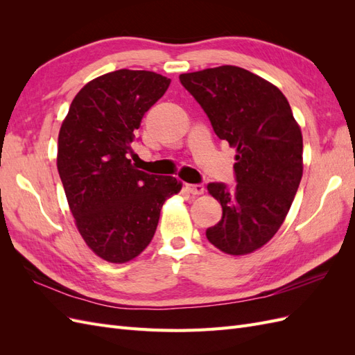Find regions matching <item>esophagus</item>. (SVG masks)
<instances>
[{"label":"esophagus","instance_id":"obj_1","mask_svg":"<svg viewBox=\"0 0 355 355\" xmlns=\"http://www.w3.org/2000/svg\"><path fill=\"white\" fill-rule=\"evenodd\" d=\"M185 189L192 196H201L206 191V188L201 184H185Z\"/></svg>","mask_w":355,"mask_h":355}]
</instances>
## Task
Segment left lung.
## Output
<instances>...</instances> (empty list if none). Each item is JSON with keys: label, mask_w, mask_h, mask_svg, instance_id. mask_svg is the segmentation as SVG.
I'll return each mask as SVG.
<instances>
[{"label": "left lung", "mask_w": 355, "mask_h": 355, "mask_svg": "<svg viewBox=\"0 0 355 355\" xmlns=\"http://www.w3.org/2000/svg\"><path fill=\"white\" fill-rule=\"evenodd\" d=\"M179 80L237 151V185L207 187L222 219L206 237L223 253L249 254L274 237L292 206L304 171L302 132L280 89L250 71L223 65Z\"/></svg>", "instance_id": "8db88e82"}]
</instances>
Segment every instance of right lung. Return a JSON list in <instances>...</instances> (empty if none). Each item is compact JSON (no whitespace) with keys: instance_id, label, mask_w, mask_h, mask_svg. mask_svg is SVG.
I'll return each mask as SVG.
<instances>
[{"instance_id":"1","label":"right lung","mask_w":355,"mask_h":355,"mask_svg":"<svg viewBox=\"0 0 355 355\" xmlns=\"http://www.w3.org/2000/svg\"><path fill=\"white\" fill-rule=\"evenodd\" d=\"M170 78L118 69L75 96L58 139V170L78 232L92 252L125 263L151 243L163 204L182 189L173 176L137 170L127 154L145 112Z\"/></svg>"}]
</instances>
